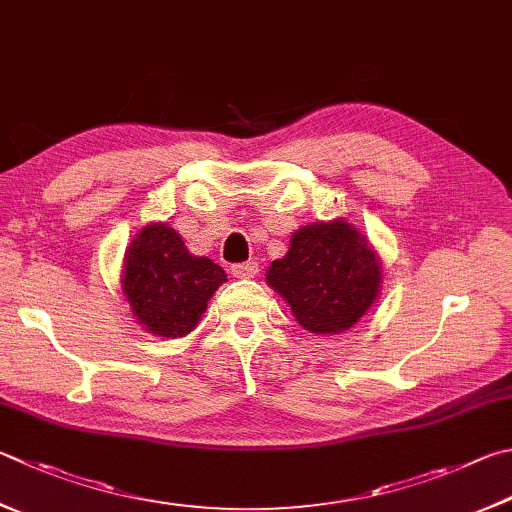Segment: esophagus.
<instances>
[{"instance_id":"esophagus-1","label":"esophagus","mask_w":512,"mask_h":512,"mask_svg":"<svg viewBox=\"0 0 512 512\" xmlns=\"http://www.w3.org/2000/svg\"><path fill=\"white\" fill-rule=\"evenodd\" d=\"M232 275L237 277V280H250V277L257 275V262H244V264H235L230 268Z\"/></svg>"}]
</instances>
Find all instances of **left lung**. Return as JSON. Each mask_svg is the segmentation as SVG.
Masks as SVG:
<instances>
[{"instance_id":"8db88e82","label":"left lung","mask_w":512,"mask_h":512,"mask_svg":"<svg viewBox=\"0 0 512 512\" xmlns=\"http://www.w3.org/2000/svg\"><path fill=\"white\" fill-rule=\"evenodd\" d=\"M266 284L284 297L306 331L336 336L378 300L383 262L347 219L315 221L293 232L286 255L268 266Z\"/></svg>"}]
</instances>
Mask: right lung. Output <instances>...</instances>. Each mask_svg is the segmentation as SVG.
I'll return each instance as SVG.
<instances>
[{
	"label": "right lung",
	"mask_w": 512,
	"mask_h": 512,
	"mask_svg": "<svg viewBox=\"0 0 512 512\" xmlns=\"http://www.w3.org/2000/svg\"><path fill=\"white\" fill-rule=\"evenodd\" d=\"M226 280L224 268L192 255L172 226L152 221L125 250L120 288L143 331L174 340L197 329Z\"/></svg>",
	"instance_id": "1"
}]
</instances>
